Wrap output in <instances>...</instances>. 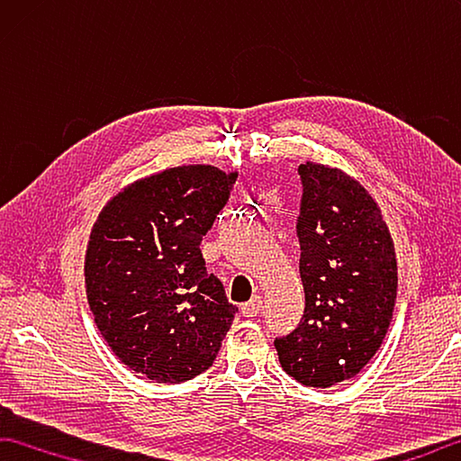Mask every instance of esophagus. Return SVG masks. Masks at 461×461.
<instances>
[{
    "label": "esophagus",
    "instance_id": "obj_1",
    "mask_svg": "<svg viewBox=\"0 0 461 461\" xmlns=\"http://www.w3.org/2000/svg\"><path fill=\"white\" fill-rule=\"evenodd\" d=\"M261 308H263V300H261L259 295H255V297H251V300H249L247 303L240 305V312H243L245 318H255L257 313L261 312Z\"/></svg>",
    "mask_w": 461,
    "mask_h": 461
}]
</instances>
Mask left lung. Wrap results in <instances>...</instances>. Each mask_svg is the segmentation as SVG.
Returning <instances> with one entry per match:
<instances>
[{
  "label": "left lung",
  "instance_id": "left-lung-1",
  "mask_svg": "<svg viewBox=\"0 0 461 461\" xmlns=\"http://www.w3.org/2000/svg\"><path fill=\"white\" fill-rule=\"evenodd\" d=\"M297 174L305 310L276 348L297 383L328 389L357 376L381 348L397 302V259L381 210L357 180L312 161Z\"/></svg>",
  "mask_w": 461,
  "mask_h": 461
}]
</instances>
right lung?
Masks as SVG:
<instances>
[{
	"instance_id": "obj_1",
	"label": "right lung",
	"mask_w": 461,
	"mask_h": 461,
	"mask_svg": "<svg viewBox=\"0 0 461 461\" xmlns=\"http://www.w3.org/2000/svg\"><path fill=\"white\" fill-rule=\"evenodd\" d=\"M235 174L180 166L127 185L96 218L85 259L95 324L119 360L158 383L212 366L239 312L206 271L202 237Z\"/></svg>"
}]
</instances>
